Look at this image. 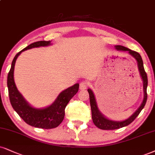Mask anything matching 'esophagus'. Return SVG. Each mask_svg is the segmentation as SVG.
<instances>
[{
	"instance_id": "obj_1",
	"label": "esophagus",
	"mask_w": 155,
	"mask_h": 155,
	"mask_svg": "<svg viewBox=\"0 0 155 155\" xmlns=\"http://www.w3.org/2000/svg\"><path fill=\"white\" fill-rule=\"evenodd\" d=\"M88 85H89V82H87V81H82L81 84H80V89H81V90H85L87 88Z\"/></svg>"
}]
</instances>
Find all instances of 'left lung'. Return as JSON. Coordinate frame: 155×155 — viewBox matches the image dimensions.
I'll use <instances>...</instances> for the list:
<instances>
[{"instance_id":"8db88e82","label":"left lung","mask_w":155,"mask_h":155,"mask_svg":"<svg viewBox=\"0 0 155 155\" xmlns=\"http://www.w3.org/2000/svg\"><path fill=\"white\" fill-rule=\"evenodd\" d=\"M116 49L118 51H128L129 54H131L133 57H134L135 60L137 62V65H138V69L140 74L141 77H142L143 81V90H144V100H143L141 106L139 107V108L131 115L130 117L127 119L124 120L123 121H112V120L108 119L105 117L98 110V106H97L96 100H95L94 93L91 89H87V92L89 93L90 97V103H91V112H92V119L93 123L97 127L101 129H104V130H114V129H120V128L127 127V126L130 124L137 117L141 110L143 109L145 104H146L147 99V87L148 80L147 75L146 72H145L144 68V64H143V61L141 55L138 52L135 51H132L129 49L127 47H123L121 45H116L115 46Z\"/></svg>"}]
</instances>
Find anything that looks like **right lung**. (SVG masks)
<instances>
[{
	"label": "right lung",
	"instance_id": "add662e5",
	"mask_svg": "<svg viewBox=\"0 0 155 155\" xmlns=\"http://www.w3.org/2000/svg\"><path fill=\"white\" fill-rule=\"evenodd\" d=\"M50 45V41H36L17 53L12 61L7 79L9 99L15 111L28 125L45 129L56 128L62 123L64 117V109L69 101L78 93L79 84H74L61 92L54 102L49 106L45 108H35L30 106L18 92L14 82L13 72L17 57L22 51L34 47H46Z\"/></svg>",
	"mask_w": 155,
	"mask_h": 155
}]
</instances>
